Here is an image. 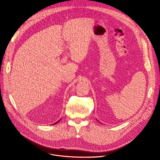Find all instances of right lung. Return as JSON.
I'll return each instance as SVG.
<instances>
[{
    "instance_id": "1",
    "label": "right lung",
    "mask_w": 160,
    "mask_h": 160,
    "mask_svg": "<svg viewBox=\"0 0 160 160\" xmlns=\"http://www.w3.org/2000/svg\"><path fill=\"white\" fill-rule=\"evenodd\" d=\"M58 121H59V120H58ZM55 122V123H53V124H55V123H57V122Z\"/></svg>"
}]
</instances>
